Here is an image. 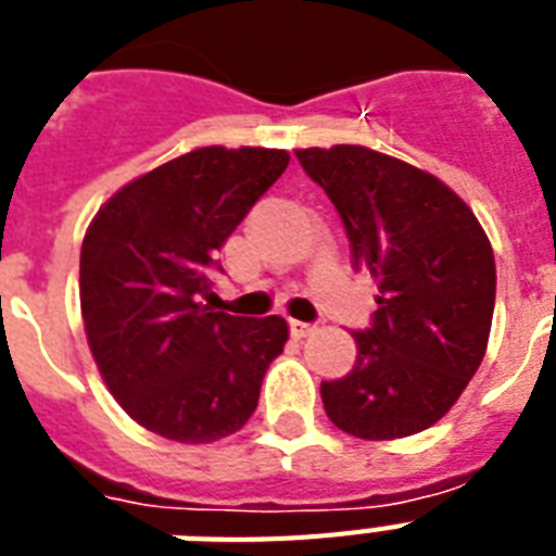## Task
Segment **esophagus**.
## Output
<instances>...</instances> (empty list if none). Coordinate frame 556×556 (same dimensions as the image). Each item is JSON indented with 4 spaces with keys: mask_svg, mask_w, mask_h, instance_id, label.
<instances>
[{
    "mask_svg": "<svg viewBox=\"0 0 556 556\" xmlns=\"http://www.w3.org/2000/svg\"><path fill=\"white\" fill-rule=\"evenodd\" d=\"M288 329H291V338L303 340V338H308V334H312L314 326H312V323H303V320H288Z\"/></svg>",
    "mask_w": 556,
    "mask_h": 556,
    "instance_id": "34e87169",
    "label": "esophagus"
}]
</instances>
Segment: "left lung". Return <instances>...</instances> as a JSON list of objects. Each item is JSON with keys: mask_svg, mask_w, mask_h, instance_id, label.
I'll list each match as a JSON object with an SVG mask.
<instances>
[{"mask_svg": "<svg viewBox=\"0 0 556 556\" xmlns=\"http://www.w3.org/2000/svg\"><path fill=\"white\" fill-rule=\"evenodd\" d=\"M346 227L355 268L378 279V312L355 331L349 375L323 380L349 435L404 439L439 421L482 364L496 265L473 210L424 169L366 147L296 150Z\"/></svg>", "mask_w": 556, "mask_h": 556, "instance_id": "8db88e82", "label": "left lung"}]
</instances>
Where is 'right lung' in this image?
Wrapping results in <instances>:
<instances>
[{
    "instance_id": "1",
    "label": "right lung",
    "mask_w": 556,
    "mask_h": 556,
    "mask_svg": "<svg viewBox=\"0 0 556 556\" xmlns=\"http://www.w3.org/2000/svg\"><path fill=\"white\" fill-rule=\"evenodd\" d=\"M288 167L282 150L201 147L117 190L83 239L80 308L117 404L147 430L204 444L260 404L282 317H233L204 300L222 248Z\"/></svg>"
}]
</instances>
